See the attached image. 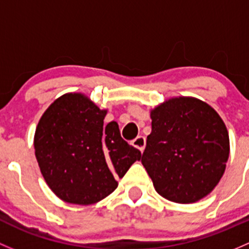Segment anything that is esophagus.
I'll return each instance as SVG.
<instances>
[{
	"mask_svg": "<svg viewBox=\"0 0 249 249\" xmlns=\"http://www.w3.org/2000/svg\"><path fill=\"white\" fill-rule=\"evenodd\" d=\"M133 145H134L135 147L139 148V150L142 152V151L145 150V145H146L145 137H142V135H139V137L135 138V139L133 140Z\"/></svg>",
	"mask_w": 249,
	"mask_h": 249,
	"instance_id": "1",
	"label": "esophagus"
}]
</instances>
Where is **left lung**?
Here are the masks:
<instances>
[{
  "instance_id": "left-lung-1",
  "label": "left lung",
  "mask_w": 249,
  "mask_h": 249,
  "mask_svg": "<svg viewBox=\"0 0 249 249\" xmlns=\"http://www.w3.org/2000/svg\"><path fill=\"white\" fill-rule=\"evenodd\" d=\"M152 132L142 163L156 191L191 204L217 186L229 158V135L219 115L196 98L169 99L151 111Z\"/></svg>"
}]
</instances>
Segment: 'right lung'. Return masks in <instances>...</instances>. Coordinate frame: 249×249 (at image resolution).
I'll use <instances>...</instances> for the list:
<instances>
[{
    "label": "right lung",
    "instance_id": "1",
    "mask_svg": "<svg viewBox=\"0 0 249 249\" xmlns=\"http://www.w3.org/2000/svg\"><path fill=\"white\" fill-rule=\"evenodd\" d=\"M106 110L80 93L63 94L43 114L35 134L36 158L51 191L78 205L97 202L116 189L142 152L122 139Z\"/></svg>",
    "mask_w": 249,
    "mask_h": 249
}]
</instances>
